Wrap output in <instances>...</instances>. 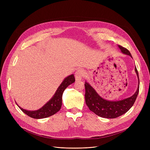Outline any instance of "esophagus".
<instances>
[{"mask_svg": "<svg viewBox=\"0 0 150 150\" xmlns=\"http://www.w3.org/2000/svg\"><path fill=\"white\" fill-rule=\"evenodd\" d=\"M85 75V72L84 70L79 69L78 70H77L75 73V78L76 81H80L82 79V78Z\"/></svg>", "mask_w": 150, "mask_h": 150, "instance_id": "34e87169", "label": "esophagus"}]
</instances>
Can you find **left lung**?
<instances>
[{
  "label": "left lung",
  "instance_id": "obj_1",
  "mask_svg": "<svg viewBox=\"0 0 150 150\" xmlns=\"http://www.w3.org/2000/svg\"><path fill=\"white\" fill-rule=\"evenodd\" d=\"M119 47L122 53L132 57L130 52L126 48L121 46H119ZM135 71L139 80L138 72L136 67ZM138 82V89L134 95L123 100L117 101L105 100L99 96L96 91L88 83H86L84 84L86 103L90 111H93L96 115L105 118H116L125 114L133 106L139 93V80Z\"/></svg>",
  "mask_w": 150,
  "mask_h": 150
}]
</instances>
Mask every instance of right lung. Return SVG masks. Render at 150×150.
Wrapping results in <instances>:
<instances>
[{"mask_svg":"<svg viewBox=\"0 0 150 150\" xmlns=\"http://www.w3.org/2000/svg\"><path fill=\"white\" fill-rule=\"evenodd\" d=\"M74 81L75 78L73 74L67 77L61 84L59 87L58 88L55 94L54 95V96L52 98L51 100L47 102L43 107L37 111H28L21 108L19 106H18L19 107V108L25 114L33 117V118L41 119L51 116L56 114L57 112L60 110L62 106V93L67 86L74 83Z\"/></svg>","mask_w":150,"mask_h":150,"instance_id":"right-lung-1","label":"right lung"}]
</instances>
